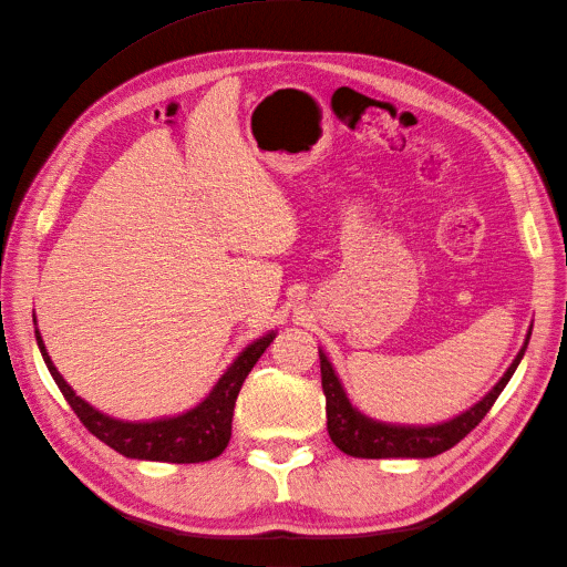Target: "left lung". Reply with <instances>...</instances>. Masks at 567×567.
<instances>
[{
    "label": "left lung",
    "mask_w": 567,
    "mask_h": 567,
    "mask_svg": "<svg viewBox=\"0 0 567 567\" xmlns=\"http://www.w3.org/2000/svg\"><path fill=\"white\" fill-rule=\"evenodd\" d=\"M532 333V331H529ZM527 333V340H529ZM527 340L518 357L504 373V379L496 383L483 402L471 406L466 414H461L442 425L431 427H400V425H385L367 419L364 414L350 404V400L342 392V385L329 359L319 350L321 362V388L326 394V425H329V435L340 452H346L357 458H427L437 456L442 452L452 450L456 442L466 437L473 427L487 416V411L494 406L511 375L516 373L520 359L525 354Z\"/></svg>",
    "instance_id": "8db88e82"
}]
</instances>
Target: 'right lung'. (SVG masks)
<instances>
[{
    "label": "right lung",
    "instance_id": "right-lung-1",
    "mask_svg": "<svg viewBox=\"0 0 567 567\" xmlns=\"http://www.w3.org/2000/svg\"><path fill=\"white\" fill-rule=\"evenodd\" d=\"M35 338L51 379L56 381L65 402L71 404L82 425L87 427L94 437L106 442L111 450L130 458L200 463V461H210L227 450V444L231 440V419H234V404L238 398V390H241L244 381L248 379L250 369L257 364V359H260L262 352L269 348L274 333L255 340L252 346H248L241 354H238L236 362L227 369V373L217 381L213 392L196 409L186 411V414L175 419H163V421H151V423L115 421L106 414H101V411H96L84 400H80L71 390V385L63 381V375L56 371V367L51 364L38 329H35Z\"/></svg>",
    "mask_w": 567,
    "mask_h": 567
}]
</instances>
